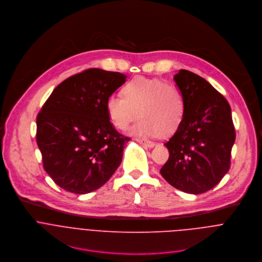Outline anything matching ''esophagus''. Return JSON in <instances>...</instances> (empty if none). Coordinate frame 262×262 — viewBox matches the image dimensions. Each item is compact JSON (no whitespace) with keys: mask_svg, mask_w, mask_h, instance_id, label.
<instances>
[{"mask_svg":"<svg viewBox=\"0 0 262 262\" xmlns=\"http://www.w3.org/2000/svg\"><path fill=\"white\" fill-rule=\"evenodd\" d=\"M137 141H138L140 144H142V145H144V146H146V147H154V146L156 145L155 142H152V141H150V140H146V139H137Z\"/></svg>","mask_w":262,"mask_h":262,"instance_id":"esophagus-1","label":"esophagus"}]
</instances>
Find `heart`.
I'll list each match as a JSON object with an SVG mask.
<instances>
[{"label":"heart","instance_id":"1","mask_svg":"<svg viewBox=\"0 0 262 262\" xmlns=\"http://www.w3.org/2000/svg\"><path fill=\"white\" fill-rule=\"evenodd\" d=\"M123 95L112 94L105 102L107 117L117 129H127L139 114L130 133L157 137L174 133L183 120V92L173 82L136 77L124 86Z\"/></svg>","mask_w":262,"mask_h":262}]
</instances>
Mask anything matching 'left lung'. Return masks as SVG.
<instances>
[{"label":"left lung","instance_id":"8db88e82","mask_svg":"<svg viewBox=\"0 0 262 262\" xmlns=\"http://www.w3.org/2000/svg\"><path fill=\"white\" fill-rule=\"evenodd\" d=\"M175 83L184 96L183 120L165 143L169 159L160 170L165 180L188 193L210 190L227 173L235 132L227 100L205 79L180 70Z\"/></svg>","mask_w":262,"mask_h":262}]
</instances>
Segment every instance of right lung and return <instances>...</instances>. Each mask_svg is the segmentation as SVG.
<instances>
[{
    "mask_svg": "<svg viewBox=\"0 0 262 262\" xmlns=\"http://www.w3.org/2000/svg\"><path fill=\"white\" fill-rule=\"evenodd\" d=\"M118 72L89 69L60 83L37 117L45 171L61 188L85 194L102 186L130 140L112 125L105 102L126 82Z\"/></svg>",
    "mask_w": 262,
    "mask_h": 262,
    "instance_id": "add662e5",
    "label": "right lung"
}]
</instances>
